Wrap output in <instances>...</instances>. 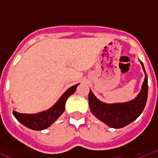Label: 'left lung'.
Wrapping results in <instances>:
<instances>
[{
	"label": "left lung",
	"instance_id": "8db88e82",
	"mask_svg": "<svg viewBox=\"0 0 158 158\" xmlns=\"http://www.w3.org/2000/svg\"><path fill=\"white\" fill-rule=\"evenodd\" d=\"M143 69L144 70L143 64ZM145 72V70H144ZM146 74V73H145ZM148 98V76H145L141 91L136 98L125 103L106 104L94 96L93 92L89 94V106L92 113L98 119L111 128L119 129L136 120L144 109Z\"/></svg>",
	"mask_w": 158,
	"mask_h": 158
}]
</instances>
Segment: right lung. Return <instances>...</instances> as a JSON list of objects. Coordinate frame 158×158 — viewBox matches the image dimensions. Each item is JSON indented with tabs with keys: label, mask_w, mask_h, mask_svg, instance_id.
Returning <instances> with one entry per match:
<instances>
[{
	"label": "right lung",
	"mask_w": 158,
	"mask_h": 158,
	"mask_svg": "<svg viewBox=\"0 0 158 158\" xmlns=\"http://www.w3.org/2000/svg\"><path fill=\"white\" fill-rule=\"evenodd\" d=\"M79 84L70 87L58 100L56 103L51 107L49 110L38 113V114H22L15 110H13V114L17 120L23 124L24 126L33 130H45L49 127L55 120H56L59 116L64 110V105L67 98L76 90Z\"/></svg>",
	"instance_id": "right-lung-1"
}]
</instances>
